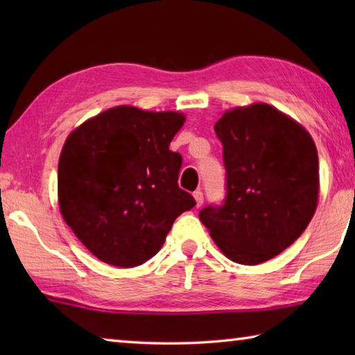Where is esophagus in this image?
<instances>
[{
    "label": "esophagus",
    "mask_w": 355,
    "mask_h": 355,
    "mask_svg": "<svg viewBox=\"0 0 355 355\" xmlns=\"http://www.w3.org/2000/svg\"><path fill=\"white\" fill-rule=\"evenodd\" d=\"M194 200H196V207L197 208L202 207V203H203V192L200 189H197L194 192Z\"/></svg>",
    "instance_id": "1"
}]
</instances>
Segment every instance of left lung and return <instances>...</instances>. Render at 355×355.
Listing matches in <instances>:
<instances>
[{
    "mask_svg": "<svg viewBox=\"0 0 355 355\" xmlns=\"http://www.w3.org/2000/svg\"><path fill=\"white\" fill-rule=\"evenodd\" d=\"M224 147L227 199L200 211L202 224L228 260L260 264L296 241L320 196L313 137L268 103L228 110L214 125Z\"/></svg>",
    "mask_w": 355,
    "mask_h": 355,
    "instance_id": "8db88e82",
    "label": "left lung"
}]
</instances>
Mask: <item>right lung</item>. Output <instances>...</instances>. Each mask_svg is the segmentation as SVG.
Segmentation results:
<instances>
[{
	"mask_svg": "<svg viewBox=\"0 0 355 355\" xmlns=\"http://www.w3.org/2000/svg\"><path fill=\"white\" fill-rule=\"evenodd\" d=\"M184 122L180 111L120 105L67 136L58 164L59 211L100 261L146 263L173 220L196 205L177 183L182 156L169 150Z\"/></svg>",
	"mask_w": 355,
	"mask_h": 355,
	"instance_id": "1",
	"label": "right lung"
}]
</instances>
